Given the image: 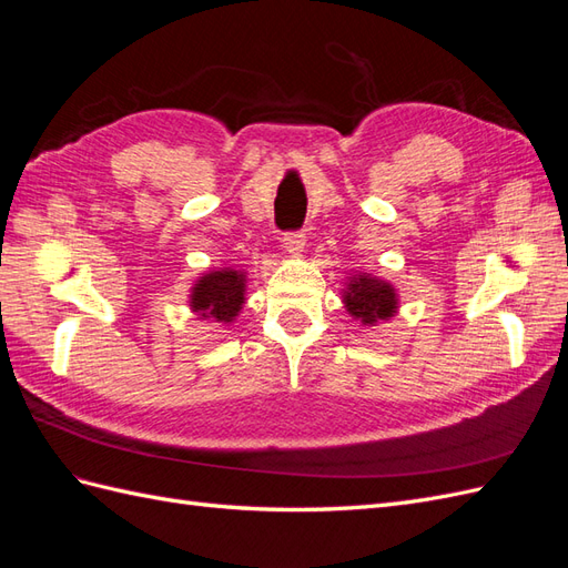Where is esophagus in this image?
Listing matches in <instances>:
<instances>
[{
  "label": "esophagus",
  "mask_w": 568,
  "mask_h": 568,
  "mask_svg": "<svg viewBox=\"0 0 568 568\" xmlns=\"http://www.w3.org/2000/svg\"><path fill=\"white\" fill-rule=\"evenodd\" d=\"M284 251L288 255L298 257L303 251H305V234H298V232H291L284 236Z\"/></svg>",
  "instance_id": "esophagus-1"
}]
</instances>
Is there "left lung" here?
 Returning <instances> with one entry per match:
<instances>
[{
	"label": "left lung",
	"instance_id": "obj_1",
	"mask_svg": "<svg viewBox=\"0 0 568 568\" xmlns=\"http://www.w3.org/2000/svg\"><path fill=\"white\" fill-rule=\"evenodd\" d=\"M341 303L346 307V313L363 326L388 322L400 311V298L395 286L369 272L348 274L341 288Z\"/></svg>",
	"mask_w": 568,
	"mask_h": 568
}]
</instances>
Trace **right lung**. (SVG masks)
<instances>
[{
    "mask_svg": "<svg viewBox=\"0 0 568 568\" xmlns=\"http://www.w3.org/2000/svg\"><path fill=\"white\" fill-rule=\"evenodd\" d=\"M248 272L236 267H213L203 272L189 291V311L203 322L232 324L246 303Z\"/></svg>",
    "mask_w": 568,
    "mask_h": 568,
    "instance_id": "1",
    "label": "right lung"
}]
</instances>
